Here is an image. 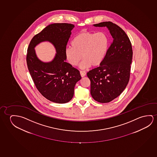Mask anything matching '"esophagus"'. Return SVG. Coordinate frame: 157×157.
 Wrapping results in <instances>:
<instances>
[{"mask_svg":"<svg viewBox=\"0 0 157 157\" xmlns=\"http://www.w3.org/2000/svg\"><path fill=\"white\" fill-rule=\"evenodd\" d=\"M80 75H81L82 77H84L86 75V72H85V71H80Z\"/></svg>","mask_w":157,"mask_h":157,"instance_id":"obj_1","label":"esophagus"}]
</instances>
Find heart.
<instances>
[{
  "label": "heart",
  "mask_w": 157,
  "mask_h": 157,
  "mask_svg": "<svg viewBox=\"0 0 157 157\" xmlns=\"http://www.w3.org/2000/svg\"><path fill=\"white\" fill-rule=\"evenodd\" d=\"M109 44V38L104 32L95 33L84 31L73 39L72 48H65V56L68 63L72 66H77L82 58L84 60L80 65V68L85 69L91 65L96 67L102 63Z\"/></svg>",
  "instance_id": "obj_1"
}]
</instances>
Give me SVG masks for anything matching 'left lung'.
I'll return each instance as SVG.
<instances>
[{
  "mask_svg": "<svg viewBox=\"0 0 157 157\" xmlns=\"http://www.w3.org/2000/svg\"><path fill=\"white\" fill-rule=\"evenodd\" d=\"M106 27L113 38L106 56L100 66L90 71L91 94L101 103L111 101L123 92L129 82L132 63V45L125 31L111 21L94 24Z\"/></svg>",
  "mask_w": 157,
  "mask_h": 157,
  "instance_id": "obj_1",
  "label": "left lung"
}]
</instances>
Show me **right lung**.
<instances>
[{"instance_id": "right-lung-1", "label": "right lung", "mask_w": 157, "mask_h": 157, "mask_svg": "<svg viewBox=\"0 0 157 157\" xmlns=\"http://www.w3.org/2000/svg\"><path fill=\"white\" fill-rule=\"evenodd\" d=\"M74 27L68 23L48 25L33 37L27 49V67L36 89L47 99L58 104L72 99L75 84L82 78L79 71L65 61V50ZM45 41L52 43L57 52L48 63L40 61L34 50L36 44Z\"/></svg>"}]
</instances>
